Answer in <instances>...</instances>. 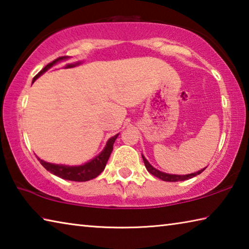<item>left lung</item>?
Instances as JSON below:
<instances>
[{
	"instance_id": "8db88e82",
	"label": "left lung",
	"mask_w": 249,
	"mask_h": 249,
	"mask_svg": "<svg viewBox=\"0 0 249 249\" xmlns=\"http://www.w3.org/2000/svg\"><path fill=\"white\" fill-rule=\"evenodd\" d=\"M142 160H144V163H145L147 171L150 172L153 176L157 177V178L161 179L163 181H169V182H176V181H183V180L191 179V178H193V177L200 175L201 172L205 170V168H206L205 167V168H203V169H201L196 172H193V174H189V175H171V174H166V172H162V171H159L156 169V168H154L150 165V163L148 162V160L144 157V155L142 154Z\"/></svg>"
}]
</instances>
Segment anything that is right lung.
Returning <instances> with one entry per match:
<instances>
[{
    "label": "right lung",
    "mask_w": 249,
    "mask_h": 249,
    "mask_svg": "<svg viewBox=\"0 0 249 249\" xmlns=\"http://www.w3.org/2000/svg\"><path fill=\"white\" fill-rule=\"evenodd\" d=\"M67 57H59L56 60L50 62L47 66L40 70L38 73H37L33 79V82H35L37 78H39L41 74L45 73L49 68H52L53 65H56L57 62H60L62 60H66ZM119 136V134H116L115 136L109 138L107 142V145H105L104 149L101 151V153L95 156L93 159H91L90 161H88L83 165L80 166H67V165H57V163H52L44 161L43 159L37 157L39 160V162L43 165L46 170L52 172L53 175L59 177V178L65 179V180H70V181H79V182H82V181H89L93 178H96L101 172L104 170L105 165H107V160L111 156V153L113 150V145H114L115 140Z\"/></svg>",
    "instance_id": "add662e5"
}]
</instances>
